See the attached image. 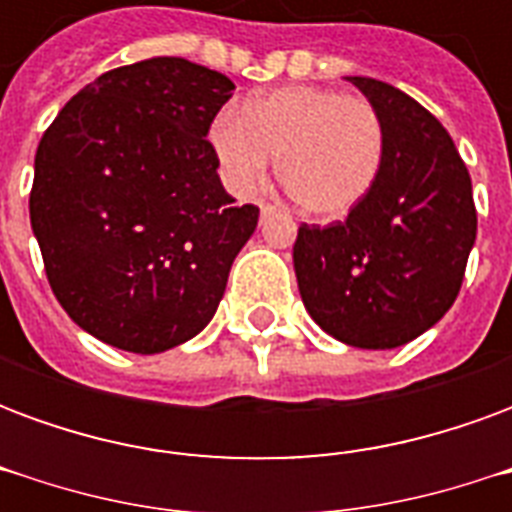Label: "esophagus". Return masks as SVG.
I'll use <instances>...</instances> for the list:
<instances>
[{
  "instance_id": "1",
  "label": "esophagus",
  "mask_w": 512,
  "mask_h": 512,
  "mask_svg": "<svg viewBox=\"0 0 512 512\" xmlns=\"http://www.w3.org/2000/svg\"><path fill=\"white\" fill-rule=\"evenodd\" d=\"M274 213H277V208H274V205H268V202H260V216H263V219L274 216Z\"/></svg>"
}]
</instances>
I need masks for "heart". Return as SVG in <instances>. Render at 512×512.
I'll return each instance as SVG.
<instances>
[{
    "label": "heart",
    "mask_w": 512,
    "mask_h": 512,
    "mask_svg": "<svg viewBox=\"0 0 512 512\" xmlns=\"http://www.w3.org/2000/svg\"><path fill=\"white\" fill-rule=\"evenodd\" d=\"M222 178L238 194L266 186L274 158L296 208L315 219H343L365 200L384 167V123L367 98L329 87H279L244 112H222L211 126Z\"/></svg>",
    "instance_id": "heart-1"
}]
</instances>
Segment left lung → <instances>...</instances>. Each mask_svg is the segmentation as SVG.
<instances>
[{"label":"left lung","mask_w":512,"mask_h":512,"mask_svg":"<svg viewBox=\"0 0 512 512\" xmlns=\"http://www.w3.org/2000/svg\"><path fill=\"white\" fill-rule=\"evenodd\" d=\"M384 123L376 186L329 227L301 224L299 293L334 340L386 351L444 318L477 238L469 169L447 128L392 84L348 76Z\"/></svg>","instance_id":"1"}]
</instances>
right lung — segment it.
<instances>
[{
  "instance_id": "add662e5",
  "label": "right lung",
  "mask_w": 512,
  "mask_h": 512,
  "mask_svg": "<svg viewBox=\"0 0 512 512\" xmlns=\"http://www.w3.org/2000/svg\"><path fill=\"white\" fill-rule=\"evenodd\" d=\"M235 84L150 57L98 76L35 153L29 219L62 310L95 340L161 354L211 323L257 227L205 139Z\"/></svg>"
}]
</instances>
